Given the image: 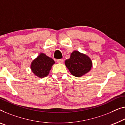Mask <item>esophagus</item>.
Instances as JSON below:
<instances>
[{"label": "esophagus", "instance_id": "1", "mask_svg": "<svg viewBox=\"0 0 125 125\" xmlns=\"http://www.w3.org/2000/svg\"><path fill=\"white\" fill-rule=\"evenodd\" d=\"M57 63H60V64H62V63L64 62V60H63V59L57 60Z\"/></svg>", "mask_w": 125, "mask_h": 125}]
</instances>
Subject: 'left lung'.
I'll return each mask as SVG.
<instances>
[{
  "label": "left lung",
  "instance_id": "1",
  "mask_svg": "<svg viewBox=\"0 0 125 125\" xmlns=\"http://www.w3.org/2000/svg\"><path fill=\"white\" fill-rule=\"evenodd\" d=\"M70 73L76 77H80L88 73L93 68V61L86 54L74 51L70 58L65 61Z\"/></svg>",
  "mask_w": 125,
  "mask_h": 125
}]
</instances>
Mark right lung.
<instances>
[{"label":"right lung","instance_id":"right-lung-1","mask_svg":"<svg viewBox=\"0 0 125 125\" xmlns=\"http://www.w3.org/2000/svg\"><path fill=\"white\" fill-rule=\"evenodd\" d=\"M55 62L53 59L47 56L44 53H40L37 58L31 62V72L39 78H44L50 73V70Z\"/></svg>","mask_w":125,"mask_h":125}]
</instances>
